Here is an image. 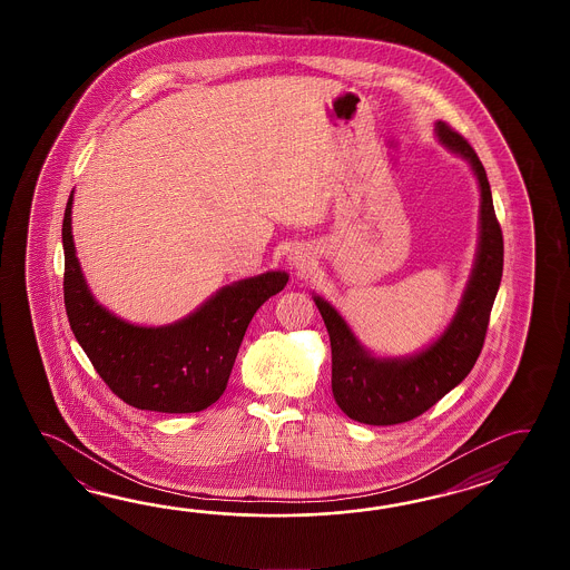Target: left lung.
<instances>
[{
  "instance_id": "1",
  "label": "left lung",
  "mask_w": 570,
  "mask_h": 570,
  "mask_svg": "<svg viewBox=\"0 0 570 570\" xmlns=\"http://www.w3.org/2000/svg\"><path fill=\"white\" fill-rule=\"evenodd\" d=\"M438 138L471 160L481 187V243L473 277L459 314L428 348L403 361H379L364 351L351 327L330 303L314 297L330 334L332 393L340 410L354 422L395 425L410 422L436 405L471 373L483 351L491 307L503 273V234L495 216L483 163L469 140L446 121H438Z\"/></svg>"
}]
</instances>
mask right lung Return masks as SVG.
I'll return each instance as SVG.
<instances>
[{"instance_id": "add662e5", "label": "right lung", "mask_w": 570, "mask_h": 570, "mask_svg": "<svg viewBox=\"0 0 570 570\" xmlns=\"http://www.w3.org/2000/svg\"><path fill=\"white\" fill-rule=\"evenodd\" d=\"M71 204L73 195L62 218L65 309L97 375L138 410L195 413L216 403L253 315L287 285V273L234 283L173 326H132L109 314L87 289L75 256Z\"/></svg>"}]
</instances>
